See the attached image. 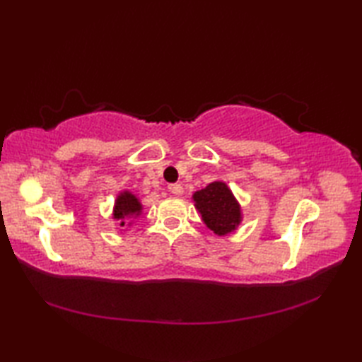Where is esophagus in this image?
I'll use <instances>...</instances> for the list:
<instances>
[{
    "mask_svg": "<svg viewBox=\"0 0 362 362\" xmlns=\"http://www.w3.org/2000/svg\"><path fill=\"white\" fill-rule=\"evenodd\" d=\"M169 191H171L173 194L180 196V194H183V187L180 185V183H174V185H169Z\"/></svg>",
    "mask_w": 362,
    "mask_h": 362,
    "instance_id": "obj_1",
    "label": "esophagus"
}]
</instances>
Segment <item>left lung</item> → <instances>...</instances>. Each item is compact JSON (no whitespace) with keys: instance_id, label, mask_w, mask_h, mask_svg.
Returning <instances> with one entry per match:
<instances>
[{"instance_id":"1","label":"left lung","mask_w":362,"mask_h":362,"mask_svg":"<svg viewBox=\"0 0 362 362\" xmlns=\"http://www.w3.org/2000/svg\"><path fill=\"white\" fill-rule=\"evenodd\" d=\"M205 226L219 236L233 232L241 221L240 205L226 183L213 182L193 196Z\"/></svg>"}]
</instances>
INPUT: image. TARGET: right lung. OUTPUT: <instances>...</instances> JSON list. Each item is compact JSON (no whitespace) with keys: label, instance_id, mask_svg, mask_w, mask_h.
<instances>
[{"label":"right lung","instance_id":"obj_1","mask_svg":"<svg viewBox=\"0 0 362 362\" xmlns=\"http://www.w3.org/2000/svg\"><path fill=\"white\" fill-rule=\"evenodd\" d=\"M140 211H141V204L138 202V199L134 194H130L126 191V193H121L118 196L117 205H115L113 216H115V219L121 221L119 226H124L127 218L138 216Z\"/></svg>","mask_w":362,"mask_h":362}]
</instances>
